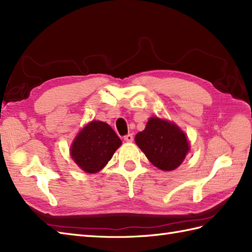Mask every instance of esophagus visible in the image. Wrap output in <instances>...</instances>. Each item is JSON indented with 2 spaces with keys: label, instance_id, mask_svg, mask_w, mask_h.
<instances>
[{
  "label": "esophagus",
  "instance_id": "34e87169",
  "mask_svg": "<svg viewBox=\"0 0 252 252\" xmlns=\"http://www.w3.org/2000/svg\"><path fill=\"white\" fill-rule=\"evenodd\" d=\"M125 141L126 142H132L133 141V134H131V133H129V134H126L125 136Z\"/></svg>",
  "mask_w": 252,
  "mask_h": 252
}]
</instances>
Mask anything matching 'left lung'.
Masks as SVG:
<instances>
[{
    "instance_id": "obj_1",
    "label": "left lung",
    "mask_w": 252,
    "mask_h": 252,
    "mask_svg": "<svg viewBox=\"0 0 252 252\" xmlns=\"http://www.w3.org/2000/svg\"><path fill=\"white\" fill-rule=\"evenodd\" d=\"M135 142L155 167L172 171L183 162L189 152V142L183 131L174 123L151 118L145 130L138 132Z\"/></svg>"
}]
</instances>
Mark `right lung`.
<instances>
[{
	"label": "right lung",
	"instance_id": "1",
	"mask_svg": "<svg viewBox=\"0 0 252 252\" xmlns=\"http://www.w3.org/2000/svg\"><path fill=\"white\" fill-rule=\"evenodd\" d=\"M121 140L101 121H92L79 133L70 149L71 157L88 173H96L111 159Z\"/></svg>",
	"mask_w": 252,
	"mask_h": 252
}]
</instances>
